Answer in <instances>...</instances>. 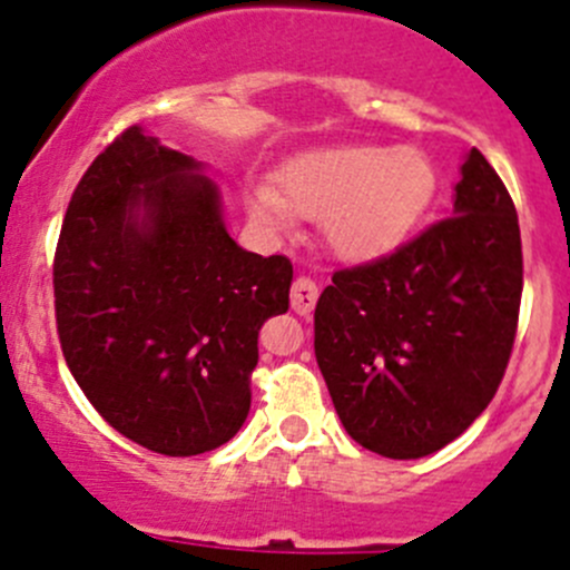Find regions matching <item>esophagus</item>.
Masks as SVG:
<instances>
[{
  "instance_id": "34e87169",
  "label": "esophagus",
  "mask_w": 570,
  "mask_h": 570,
  "mask_svg": "<svg viewBox=\"0 0 570 570\" xmlns=\"http://www.w3.org/2000/svg\"><path fill=\"white\" fill-rule=\"evenodd\" d=\"M316 299H318L316 282H313L311 276H299V279L294 282V288H291V307H294L299 316H311L313 307H316Z\"/></svg>"
}]
</instances>
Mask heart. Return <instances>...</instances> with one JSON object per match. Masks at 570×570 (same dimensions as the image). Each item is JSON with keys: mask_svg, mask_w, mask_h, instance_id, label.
<instances>
[{"mask_svg": "<svg viewBox=\"0 0 570 570\" xmlns=\"http://www.w3.org/2000/svg\"><path fill=\"white\" fill-rule=\"evenodd\" d=\"M436 189V165L422 150L338 145L291 159L279 189L248 184L246 209L274 235L294 229L296 215L324 218V237L341 259L372 263L414 235Z\"/></svg>", "mask_w": 570, "mask_h": 570, "instance_id": "heart-1", "label": "heart"}]
</instances>
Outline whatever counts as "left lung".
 <instances>
[{"label":"left lung","mask_w":570,"mask_h":570,"mask_svg":"<svg viewBox=\"0 0 570 570\" xmlns=\"http://www.w3.org/2000/svg\"><path fill=\"white\" fill-rule=\"evenodd\" d=\"M523 291L507 187L470 148L451 218L389 257L335 271L316 305V361L344 431L386 459L462 436L495 397Z\"/></svg>","instance_id":"1"}]
</instances>
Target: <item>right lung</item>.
<instances>
[{
    "label": "right lung",
    "mask_w": 570,
    "mask_h": 570,
    "mask_svg": "<svg viewBox=\"0 0 570 570\" xmlns=\"http://www.w3.org/2000/svg\"><path fill=\"white\" fill-rule=\"evenodd\" d=\"M294 265L232 240L204 161L128 128L86 170L56 252L67 366L122 436L161 456L229 442L252 409L265 318Z\"/></svg>",
    "instance_id": "add662e5"
}]
</instances>
